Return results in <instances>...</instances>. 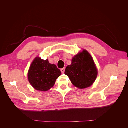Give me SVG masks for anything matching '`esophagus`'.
Masks as SVG:
<instances>
[{
	"label": "esophagus",
	"instance_id": "1",
	"mask_svg": "<svg viewBox=\"0 0 128 128\" xmlns=\"http://www.w3.org/2000/svg\"><path fill=\"white\" fill-rule=\"evenodd\" d=\"M64 71H65V68H64L61 69V72L62 73H64Z\"/></svg>",
	"mask_w": 128,
	"mask_h": 128
}]
</instances>
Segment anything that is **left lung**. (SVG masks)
Returning <instances> with one entry per match:
<instances>
[{
	"instance_id": "8db88e82",
	"label": "left lung",
	"mask_w": 128,
	"mask_h": 128,
	"mask_svg": "<svg viewBox=\"0 0 128 128\" xmlns=\"http://www.w3.org/2000/svg\"><path fill=\"white\" fill-rule=\"evenodd\" d=\"M64 74L68 76L74 86L84 88L94 83L98 72L91 55L86 50H83L73 57L71 65L66 67Z\"/></svg>"
}]
</instances>
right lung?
I'll list each match as a JSON object with an SVG mask.
<instances>
[{
	"instance_id": "1",
	"label": "right lung",
	"mask_w": 128,
	"mask_h": 128,
	"mask_svg": "<svg viewBox=\"0 0 128 128\" xmlns=\"http://www.w3.org/2000/svg\"><path fill=\"white\" fill-rule=\"evenodd\" d=\"M61 74L60 69L50 64L48 60L36 58L30 66L28 76L30 83L36 90L46 91L53 86Z\"/></svg>"
}]
</instances>
